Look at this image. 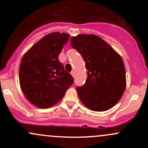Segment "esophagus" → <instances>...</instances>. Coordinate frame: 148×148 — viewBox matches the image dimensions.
Returning a JSON list of instances; mask_svg holds the SVG:
<instances>
[{"instance_id": "1", "label": "esophagus", "mask_w": 148, "mask_h": 148, "mask_svg": "<svg viewBox=\"0 0 148 148\" xmlns=\"http://www.w3.org/2000/svg\"><path fill=\"white\" fill-rule=\"evenodd\" d=\"M71 74H72L73 77H74V76H75V72H74V71H72V72H71Z\"/></svg>"}]
</instances>
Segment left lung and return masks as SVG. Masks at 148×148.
<instances>
[{
    "mask_svg": "<svg viewBox=\"0 0 148 148\" xmlns=\"http://www.w3.org/2000/svg\"><path fill=\"white\" fill-rule=\"evenodd\" d=\"M71 46L81 54L87 69L86 83L76 88L81 101L91 111L110 109L126 89V72L122 57L95 35L72 37Z\"/></svg>",
    "mask_w": 148,
    "mask_h": 148,
    "instance_id": "8db88e82",
    "label": "left lung"
}]
</instances>
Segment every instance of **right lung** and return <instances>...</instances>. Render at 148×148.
<instances>
[{"mask_svg":"<svg viewBox=\"0 0 148 148\" xmlns=\"http://www.w3.org/2000/svg\"><path fill=\"white\" fill-rule=\"evenodd\" d=\"M69 37L68 33H49L22 57L18 74L20 87L35 106L47 108L53 106L63 98L74 82V78L58 60Z\"/></svg>","mask_w":148,"mask_h":148,"instance_id":"add662e5","label":"right lung"}]
</instances>
